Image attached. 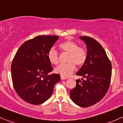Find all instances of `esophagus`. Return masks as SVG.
Wrapping results in <instances>:
<instances>
[{
    "instance_id": "1",
    "label": "esophagus",
    "mask_w": 123,
    "mask_h": 123,
    "mask_svg": "<svg viewBox=\"0 0 123 123\" xmlns=\"http://www.w3.org/2000/svg\"><path fill=\"white\" fill-rule=\"evenodd\" d=\"M61 80H65V79H68V78H66V77H65V76H61Z\"/></svg>"
}]
</instances>
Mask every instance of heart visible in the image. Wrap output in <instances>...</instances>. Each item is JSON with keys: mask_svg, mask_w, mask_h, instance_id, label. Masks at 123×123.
Returning <instances> with one entry per match:
<instances>
[{"mask_svg": "<svg viewBox=\"0 0 123 123\" xmlns=\"http://www.w3.org/2000/svg\"><path fill=\"white\" fill-rule=\"evenodd\" d=\"M59 48L63 52L68 53L67 64H61L55 68V72L62 76H68L74 72L75 64L78 67L83 65L87 58V51L85 48L79 47L76 42L66 40L59 45ZM48 58L51 64L57 65L59 63V55L54 48L48 51Z\"/></svg>", "mask_w": 123, "mask_h": 123, "instance_id": "heart-1", "label": "heart"}]
</instances>
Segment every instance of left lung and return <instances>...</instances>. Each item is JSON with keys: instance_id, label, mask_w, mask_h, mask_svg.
<instances>
[{"instance_id": "obj_1", "label": "left lung", "mask_w": 123, "mask_h": 123, "mask_svg": "<svg viewBox=\"0 0 123 123\" xmlns=\"http://www.w3.org/2000/svg\"><path fill=\"white\" fill-rule=\"evenodd\" d=\"M85 43L87 58L76 75L85 78L77 79L75 88L70 91L73 102L82 107L99 102L109 89L111 77V64L102 45L89 37H79Z\"/></svg>"}]
</instances>
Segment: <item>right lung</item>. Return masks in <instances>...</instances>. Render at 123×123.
Returning a JSON list of instances; mask_svg holds the SVG:
<instances>
[{
	"instance_id": "add662e5",
	"label": "right lung",
	"mask_w": 123,
	"mask_h": 123,
	"mask_svg": "<svg viewBox=\"0 0 123 123\" xmlns=\"http://www.w3.org/2000/svg\"><path fill=\"white\" fill-rule=\"evenodd\" d=\"M56 36H39L24 42L13 58L12 79L17 94L32 105L47 101L53 92L59 74L48 75L52 71L48 58V51L58 39Z\"/></svg>"
}]
</instances>
